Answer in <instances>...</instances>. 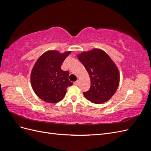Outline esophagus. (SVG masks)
I'll use <instances>...</instances> for the list:
<instances>
[{
	"mask_svg": "<svg viewBox=\"0 0 151 151\" xmlns=\"http://www.w3.org/2000/svg\"><path fill=\"white\" fill-rule=\"evenodd\" d=\"M78 83H79V81H77L74 82V84L75 86H77V85H78Z\"/></svg>",
	"mask_w": 151,
	"mask_h": 151,
	"instance_id": "34e87169",
	"label": "esophagus"
}]
</instances>
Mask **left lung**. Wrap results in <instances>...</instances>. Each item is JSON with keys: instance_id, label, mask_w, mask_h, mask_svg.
<instances>
[{"instance_id": "1", "label": "left lung", "mask_w": 151, "mask_h": 151, "mask_svg": "<svg viewBox=\"0 0 151 151\" xmlns=\"http://www.w3.org/2000/svg\"><path fill=\"white\" fill-rule=\"evenodd\" d=\"M88 72L90 89L83 93L85 98L95 104L110 99L120 83V72L116 64L103 50L93 48L77 55Z\"/></svg>"}]
</instances>
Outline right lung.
Returning <instances> with one entry per match:
<instances>
[{"instance_id": "add662e5", "label": "right lung", "mask_w": 151, "mask_h": 151, "mask_svg": "<svg viewBox=\"0 0 151 151\" xmlns=\"http://www.w3.org/2000/svg\"><path fill=\"white\" fill-rule=\"evenodd\" d=\"M71 51L60 53L48 50L35 62L31 72V84L35 93L43 101L56 103L64 98L68 86L69 72L61 69L62 63Z\"/></svg>"}]
</instances>
